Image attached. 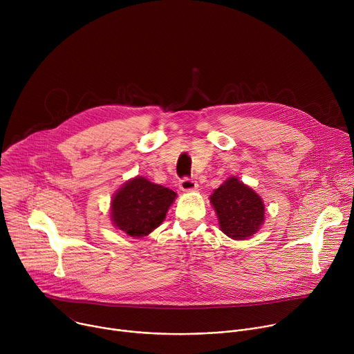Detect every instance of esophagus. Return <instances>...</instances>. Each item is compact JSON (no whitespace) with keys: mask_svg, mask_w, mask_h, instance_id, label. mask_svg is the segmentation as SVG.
I'll return each instance as SVG.
<instances>
[{"mask_svg":"<svg viewBox=\"0 0 354 354\" xmlns=\"http://www.w3.org/2000/svg\"><path fill=\"white\" fill-rule=\"evenodd\" d=\"M179 187L180 190L183 192H192V190H196L198 187L197 182L194 179H190V178H183L180 182H179Z\"/></svg>","mask_w":354,"mask_h":354,"instance_id":"esophagus-1","label":"esophagus"}]
</instances>
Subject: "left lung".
Wrapping results in <instances>:
<instances>
[{
	"label": "left lung",
	"mask_w": 354,
	"mask_h": 354,
	"mask_svg": "<svg viewBox=\"0 0 354 354\" xmlns=\"http://www.w3.org/2000/svg\"><path fill=\"white\" fill-rule=\"evenodd\" d=\"M220 230L232 239H248L265 221V205L261 196L238 178H228L210 196Z\"/></svg>",
	"instance_id": "obj_1"
}]
</instances>
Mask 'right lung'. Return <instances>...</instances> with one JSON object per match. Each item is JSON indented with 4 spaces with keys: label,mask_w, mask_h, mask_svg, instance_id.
Masks as SVG:
<instances>
[{
    "label": "right lung",
    "mask_w": 354,
    "mask_h": 354,
    "mask_svg": "<svg viewBox=\"0 0 354 354\" xmlns=\"http://www.w3.org/2000/svg\"><path fill=\"white\" fill-rule=\"evenodd\" d=\"M176 193L151 183L142 176L130 179L113 196L111 217L116 228L141 238L154 231L165 218Z\"/></svg>",
    "instance_id": "right-lung-1"
}]
</instances>
